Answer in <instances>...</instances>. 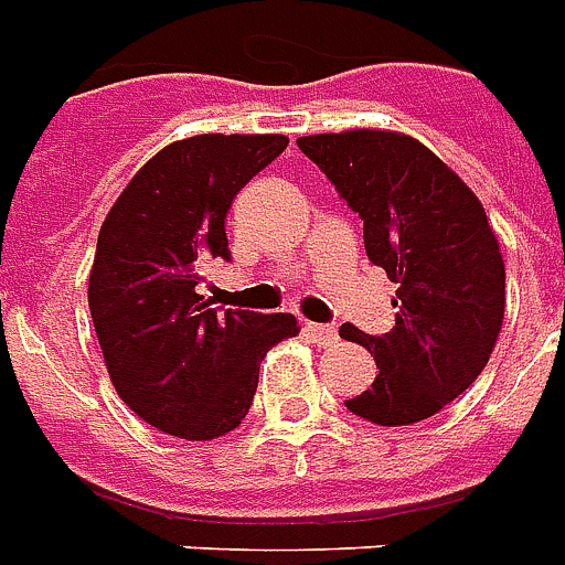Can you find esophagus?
I'll return each instance as SVG.
<instances>
[{
  "label": "esophagus",
  "mask_w": 565,
  "mask_h": 565,
  "mask_svg": "<svg viewBox=\"0 0 565 565\" xmlns=\"http://www.w3.org/2000/svg\"><path fill=\"white\" fill-rule=\"evenodd\" d=\"M307 333H310L319 345H333L340 340V333H337L333 324H307Z\"/></svg>",
  "instance_id": "34e87169"
}]
</instances>
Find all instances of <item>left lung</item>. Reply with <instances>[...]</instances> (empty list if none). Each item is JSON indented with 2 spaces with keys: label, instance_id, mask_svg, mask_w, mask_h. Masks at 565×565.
<instances>
[{
  "label": "left lung",
  "instance_id": "8db88e82",
  "mask_svg": "<svg viewBox=\"0 0 565 565\" xmlns=\"http://www.w3.org/2000/svg\"><path fill=\"white\" fill-rule=\"evenodd\" d=\"M364 220V249L397 282V319L382 337L343 324L376 379L345 401L382 427L424 422L479 379L505 312V265L476 192L403 131L352 129L298 138Z\"/></svg>",
  "mask_w": 565,
  "mask_h": 565
}]
</instances>
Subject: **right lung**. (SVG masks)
<instances>
[{"label":"right lung","mask_w":565,"mask_h":565,"mask_svg":"<svg viewBox=\"0 0 565 565\" xmlns=\"http://www.w3.org/2000/svg\"><path fill=\"white\" fill-rule=\"evenodd\" d=\"M288 147L286 135H195L152 156L102 222L89 312L110 382L143 422L216 439L246 418L258 364L300 331L291 312H220L198 286L228 258L234 195Z\"/></svg>","instance_id":"add662e5"}]
</instances>
